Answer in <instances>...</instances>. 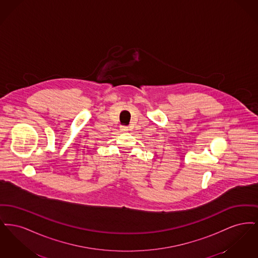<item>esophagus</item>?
I'll return each instance as SVG.
<instances>
[{
  "instance_id": "esophagus-1",
  "label": "esophagus",
  "mask_w": 258,
  "mask_h": 258,
  "mask_svg": "<svg viewBox=\"0 0 258 258\" xmlns=\"http://www.w3.org/2000/svg\"><path fill=\"white\" fill-rule=\"evenodd\" d=\"M122 133H127L130 132V128L127 126H121V130H120Z\"/></svg>"
}]
</instances>
